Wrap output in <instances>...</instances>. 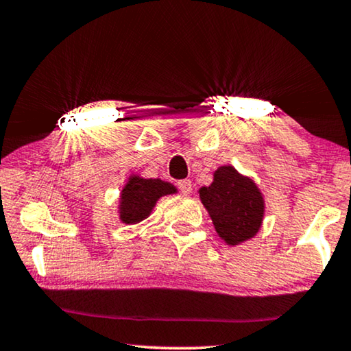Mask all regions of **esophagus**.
<instances>
[{
  "mask_svg": "<svg viewBox=\"0 0 351 351\" xmlns=\"http://www.w3.org/2000/svg\"><path fill=\"white\" fill-rule=\"evenodd\" d=\"M178 187H180V191L182 192V194L187 195V194H191V191H192V182H191V180H181L180 182H178Z\"/></svg>",
  "mask_w": 351,
  "mask_h": 351,
  "instance_id": "obj_1",
  "label": "esophagus"
}]
</instances>
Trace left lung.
Here are the masks:
<instances>
[{
	"instance_id": "left-lung-1",
	"label": "left lung",
	"mask_w": 351,
	"mask_h": 351,
	"mask_svg": "<svg viewBox=\"0 0 351 351\" xmlns=\"http://www.w3.org/2000/svg\"><path fill=\"white\" fill-rule=\"evenodd\" d=\"M218 235L227 245L235 246L253 239L264 219V197L248 176L240 175L232 165L215 171L213 182L199 189Z\"/></svg>"
}]
</instances>
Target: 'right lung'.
I'll return each mask as SVG.
<instances>
[{
  "instance_id": "obj_1",
  "label": "right lung",
  "mask_w": 351,
  "mask_h": 351,
  "mask_svg": "<svg viewBox=\"0 0 351 351\" xmlns=\"http://www.w3.org/2000/svg\"><path fill=\"white\" fill-rule=\"evenodd\" d=\"M170 194H176V187L170 182L132 175L121 192L119 219L125 224L140 223L151 215L160 197Z\"/></svg>"
}]
</instances>
